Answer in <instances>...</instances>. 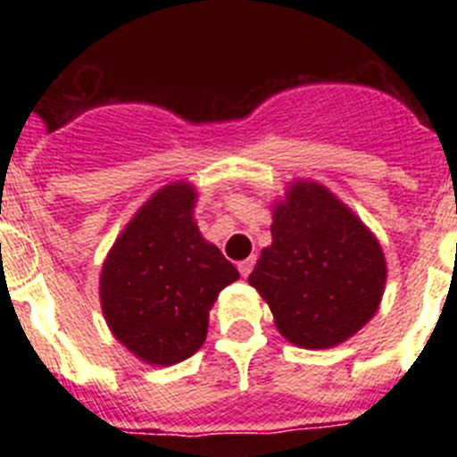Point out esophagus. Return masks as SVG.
<instances>
[{"label":"esophagus","mask_w":457,"mask_h":457,"mask_svg":"<svg viewBox=\"0 0 457 457\" xmlns=\"http://www.w3.org/2000/svg\"><path fill=\"white\" fill-rule=\"evenodd\" d=\"M253 263H256L253 258H247V261H240V263H237V270H240L242 277H249V272L253 270Z\"/></svg>","instance_id":"esophagus-1"}]
</instances>
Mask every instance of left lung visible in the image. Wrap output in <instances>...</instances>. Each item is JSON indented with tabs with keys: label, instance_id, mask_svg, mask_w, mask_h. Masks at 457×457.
I'll return each mask as SVG.
<instances>
[{
	"label": "left lung",
	"instance_id": "left-lung-1",
	"mask_svg": "<svg viewBox=\"0 0 457 457\" xmlns=\"http://www.w3.org/2000/svg\"><path fill=\"white\" fill-rule=\"evenodd\" d=\"M272 245L249 284L281 337L306 350L338 345L378 311L386 261L378 237L325 185L295 180L272 205Z\"/></svg>",
	"mask_w": 457,
	"mask_h": 457
}]
</instances>
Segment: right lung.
Masks as SVG:
<instances>
[{"instance_id":"1","label":"right lung","mask_w":457,"mask_h":457,"mask_svg":"<svg viewBox=\"0 0 457 457\" xmlns=\"http://www.w3.org/2000/svg\"><path fill=\"white\" fill-rule=\"evenodd\" d=\"M196 189H157L116 237L100 272L109 329L135 357L171 366L192 357L208 334V313L237 270L194 221Z\"/></svg>"}]
</instances>
